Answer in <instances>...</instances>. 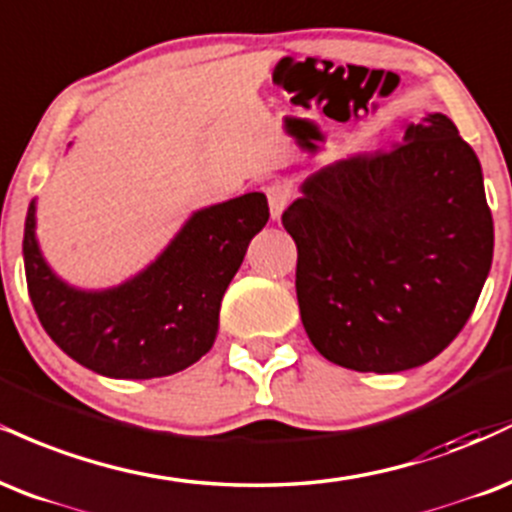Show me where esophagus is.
<instances>
[{"instance_id": "1", "label": "esophagus", "mask_w": 512, "mask_h": 512, "mask_svg": "<svg viewBox=\"0 0 512 512\" xmlns=\"http://www.w3.org/2000/svg\"><path fill=\"white\" fill-rule=\"evenodd\" d=\"M268 206H270V218L280 220V215L285 213V208L292 201V189L287 184H270L266 189Z\"/></svg>"}]
</instances>
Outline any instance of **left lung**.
I'll list each match as a JSON object with an SVG mask.
<instances>
[{
	"label": "left lung",
	"instance_id": "1",
	"mask_svg": "<svg viewBox=\"0 0 512 512\" xmlns=\"http://www.w3.org/2000/svg\"><path fill=\"white\" fill-rule=\"evenodd\" d=\"M297 302L328 362L395 374L458 338L494 258L482 165L446 114L400 146L323 167L282 213Z\"/></svg>",
	"mask_w": 512,
	"mask_h": 512
}]
</instances>
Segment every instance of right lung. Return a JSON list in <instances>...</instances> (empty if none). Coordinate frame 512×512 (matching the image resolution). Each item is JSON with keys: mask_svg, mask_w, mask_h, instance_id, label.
<instances>
[{"mask_svg": "<svg viewBox=\"0 0 512 512\" xmlns=\"http://www.w3.org/2000/svg\"><path fill=\"white\" fill-rule=\"evenodd\" d=\"M268 215L266 196L258 191L198 210L134 280L105 292H81L47 268L30 203L23 230L30 302L59 350L95 374H177L213 347L222 294Z\"/></svg>", "mask_w": 512, "mask_h": 512, "instance_id": "add662e5", "label": "right lung"}]
</instances>
